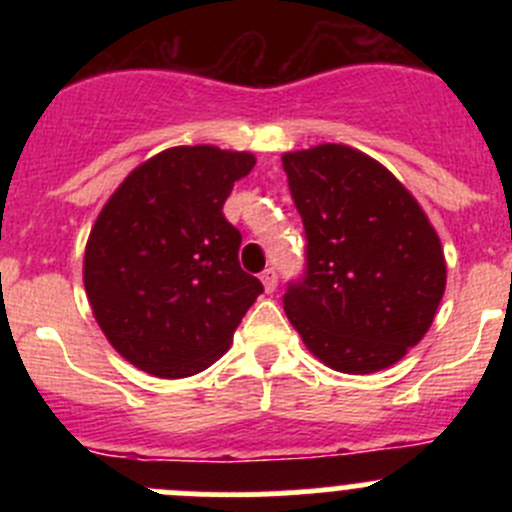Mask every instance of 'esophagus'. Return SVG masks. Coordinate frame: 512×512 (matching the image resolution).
<instances>
[{"label": "esophagus", "mask_w": 512, "mask_h": 512, "mask_svg": "<svg viewBox=\"0 0 512 512\" xmlns=\"http://www.w3.org/2000/svg\"><path fill=\"white\" fill-rule=\"evenodd\" d=\"M260 280H262V285H265V292H267V294L275 292V287H277V272L272 270V267H270V270L262 272Z\"/></svg>", "instance_id": "obj_1"}]
</instances>
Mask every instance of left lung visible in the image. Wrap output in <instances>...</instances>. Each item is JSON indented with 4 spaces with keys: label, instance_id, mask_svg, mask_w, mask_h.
Instances as JSON below:
<instances>
[{
    "label": "left lung",
    "instance_id": "8db88e82",
    "mask_svg": "<svg viewBox=\"0 0 512 512\" xmlns=\"http://www.w3.org/2000/svg\"><path fill=\"white\" fill-rule=\"evenodd\" d=\"M307 235L285 312L307 349L344 374L396 364L431 327L446 289L441 240L414 195L339 143L282 156Z\"/></svg>",
    "mask_w": 512,
    "mask_h": 512
}]
</instances>
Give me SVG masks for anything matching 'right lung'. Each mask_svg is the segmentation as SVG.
<instances>
[{
    "label": "right lung",
    "instance_id": "1",
    "mask_svg": "<svg viewBox=\"0 0 512 512\" xmlns=\"http://www.w3.org/2000/svg\"><path fill=\"white\" fill-rule=\"evenodd\" d=\"M252 153L178 146L138 165L91 227L84 287L111 347L141 371L183 379L232 344L262 282L237 260L223 205Z\"/></svg>",
    "mask_w": 512,
    "mask_h": 512
}]
</instances>
